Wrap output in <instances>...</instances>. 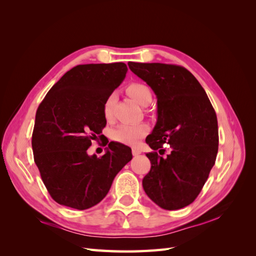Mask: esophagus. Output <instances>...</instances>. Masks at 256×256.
Instances as JSON below:
<instances>
[{
    "mask_svg": "<svg viewBox=\"0 0 256 256\" xmlns=\"http://www.w3.org/2000/svg\"><path fill=\"white\" fill-rule=\"evenodd\" d=\"M141 154V150H138V148H132V154L134 156H138V154Z\"/></svg>",
    "mask_w": 256,
    "mask_h": 256,
    "instance_id": "1",
    "label": "esophagus"
}]
</instances>
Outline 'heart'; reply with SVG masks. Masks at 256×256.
Instances as JSON below:
<instances>
[{
	"mask_svg": "<svg viewBox=\"0 0 256 256\" xmlns=\"http://www.w3.org/2000/svg\"><path fill=\"white\" fill-rule=\"evenodd\" d=\"M127 92L132 97L136 102L143 106H148L152 100V92L148 85L142 82L130 83L127 86ZM115 102V95L111 94L106 97L104 102V114L106 118H110L113 104ZM148 132V127L145 124H136V125H130V124H122L118 127L112 130L111 136L115 142H118L126 145H134L144 138Z\"/></svg>",
	"mask_w": 256,
	"mask_h": 256,
	"instance_id": "obj_1",
	"label": "heart"
}]
</instances>
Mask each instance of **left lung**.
<instances>
[{
	"instance_id": "8db88e82",
	"label": "left lung",
	"mask_w": 256,
	"mask_h": 256,
	"mask_svg": "<svg viewBox=\"0 0 256 256\" xmlns=\"http://www.w3.org/2000/svg\"><path fill=\"white\" fill-rule=\"evenodd\" d=\"M131 72L157 96L158 120L146 143L152 168L143 188L161 208L175 210L194 200L205 184L218 154V120L207 94L184 67L162 63H128ZM166 142V158L156 150Z\"/></svg>"
}]
</instances>
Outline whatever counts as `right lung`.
I'll return each instance as SVG.
<instances>
[{
    "label": "right lung",
    "mask_w": 256,
    "mask_h": 256,
    "mask_svg": "<svg viewBox=\"0 0 256 256\" xmlns=\"http://www.w3.org/2000/svg\"><path fill=\"white\" fill-rule=\"evenodd\" d=\"M125 63L78 65L47 92L36 112L34 161L51 198L79 210L98 204L114 177L132 159L111 142L100 158L86 150L106 125L104 102L125 79Z\"/></svg>",
    "instance_id": "obj_1"
}]
</instances>
